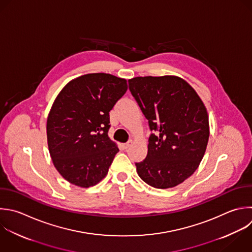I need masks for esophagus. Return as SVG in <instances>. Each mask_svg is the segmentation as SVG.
Wrapping results in <instances>:
<instances>
[{
  "mask_svg": "<svg viewBox=\"0 0 252 252\" xmlns=\"http://www.w3.org/2000/svg\"><path fill=\"white\" fill-rule=\"evenodd\" d=\"M132 144H133V141H132V140H130L129 142H127V143H125V144H123V148H124V149H128V148H130V147L132 146Z\"/></svg>",
  "mask_w": 252,
  "mask_h": 252,
  "instance_id": "1",
  "label": "esophagus"
}]
</instances>
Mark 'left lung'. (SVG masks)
<instances>
[{"label":"left lung","mask_w":252,"mask_h":252,"mask_svg":"<svg viewBox=\"0 0 252 252\" xmlns=\"http://www.w3.org/2000/svg\"><path fill=\"white\" fill-rule=\"evenodd\" d=\"M129 90L149 120L147 158L136 163L139 176L155 188L182 183L198 168L210 136L207 108L196 91L177 76L136 77Z\"/></svg>","instance_id":"8db88e82"}]
</instances>
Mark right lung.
I'll return each instance as SVG.
<instances>
[{"label":"right lung","mask_w":252,"mask_h":252,"mask_svg":"<svg viewBox=\"0 0 252 252\" xmlns=\"http://www.w3.org/2000/svg\"><path fill=\"white\" fill-rule=\"evenodd\" d=\"M128 89L127 81L105 73L70 81L47 117V143L53 164L70 183L88 188L107 174L119 149L108 137L109 111Z\"/></svg>","instance_id":"right-lung-1"}]
</instances>
